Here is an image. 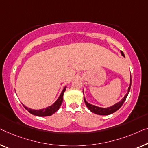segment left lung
<instances>
[{"label": "left lung", "instance_id": "obj_1", "mask_svg": "<svg viewBox=\"0 0 148 148\" xmlns=\"http://www.w3.org/2000/svg\"><path fill=\"white\" fill-rule=\"evenodd\" d=\"M121 54H122L123 56L125 57L124 54H123V52L122 51H121ZM131 84H132V78H130V86L128 88V91H127V93L126 94V95L124 96V98H123L120 102H119L118 103H116L115 105L112 106L111 107L107 108H100V107L92 105L90 104V103H88L86 102V100L85 98L84 97V100L86 106L92 112H93V113L96 114H98V115H110V114H113L114 112H116L117 110L120 109V107L123 105V103H124L125 99H126L127 95H128L130 90Z\"/></svg>", "mask_w": 148, "mask_h": 148}]
</instances>
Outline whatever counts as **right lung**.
<instances>
[{"mask_svg": "<svg viewBox=\"0 0 148 148\" xmlns=\"http://www.w3.org/2000/svg\"><path fill=\"white\" fill-rule=\"evenodd\" d=\"M66 89V86L64 87V90H62V92L60 96H59L58 100H57L56 102L54 103V104H52V106H49V107L46 108L41 109L39 110H32L30 108H28L26 107L25 105H23V106L25 108V109L27 110V111H28L30 114H32L34 116H40V117L51 116L52 114L55 113L57 110L60 108L62 103L63 95H64V93Z\"/></svg>", "mask_w": 148, "mask_h": 148, "instance_id": "right-lung-1", "label": "right lung"}]
</instances>
